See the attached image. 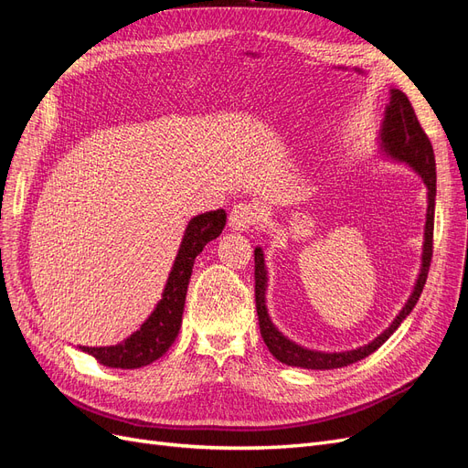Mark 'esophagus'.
Masks as SVG:
<instances>
[{"instance_id": "esophagus-1", "label": "esophagus", "mask_w": 468, "mask_h": 468, "mask_svg": "<svg viewBox=\"0 0 468 468\" xmlns=\"http://www.w3.org/2000/svg\"><path fill=\"white\" fill-rule=\"evenodd\" d=\"M260 218V212L258 207L253 203H236L230 210V217H229V224L232 230H248L251 229L253 224L258 222Z\"/></svg>"}]
</instances>
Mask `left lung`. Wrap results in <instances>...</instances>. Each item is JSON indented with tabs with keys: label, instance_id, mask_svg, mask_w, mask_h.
I'll return each instance as SVG.
<instances>
[{
	"label": "left lung",
	"instance_id": "1",
	"mask_svg": "<svg viewBox=\"0 0 468 468\" xmlns=\"http://www.w3.org/2000/svg\"><path fill=\"white\" fill-rule=\"evenodd\" d=\"M382 144L385 150L396 160H402L412 165L416 172L421 176L423 183L428 186V220H426V242H423V263L421 273L418 277V285L410 296V301L402 308V313L396 316V320L390 324V328L382 332L369 346L344 351V353H322V351H310L301 346L292 344L291 339L282 335L275 325L269 320L267 308H265V265H263V253L260 248H256V308L260 318V332L265 346L273 353V357L285 365L303 367V369H337V367H347L356 361H361L363 357L371 356L375 349H378L387 339L399 328L400 322L412 313L416 306L420 294L426 285V279L430 273V265L433 258V218H435V154L433 146L426 131L421 129V124L416 117V111L410 103V99L404 91L392 90L390 105L387 107L385 122H382Z\"/></svg>",
	"mask_w": 468,
	"mask_h": 468
}]
</instances>
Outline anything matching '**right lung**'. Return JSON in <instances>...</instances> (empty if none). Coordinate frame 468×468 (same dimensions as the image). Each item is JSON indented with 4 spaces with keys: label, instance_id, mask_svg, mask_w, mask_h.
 Masks as SVG:
<instances>
[{
    "label": "right lung",
    "instance_id": "add662e5",
    "mask_svg": "<svg viewBox=\"0 0 468 468\" xmlns=\"http://www.w3.org/2000/svg\"><path fill=\"white\" fill-rule=\"evenodd\" d=\"M224 224L226 212L222 208L203 212V215L195 217L189 222L186 236H183V242L179 246L176 263L172 267V273H169L167 285L164 289L162 301L155 306L150 318L143 324V328L119 346H80V349L90 353L99 363L115 367V369H138V367H144L155 359H160L169 349V346L176 342L179 334L193 261L208 242L220 236Z\"/></svg>",
    "mask_w": 468,
    "mask_h": 468
}]
</instances>
